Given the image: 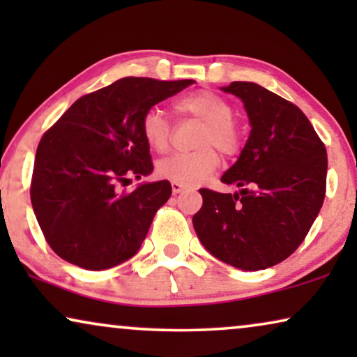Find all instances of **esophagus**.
Returning <instances> with one entry per match:
<instances>
[{
	"mask_svg": "<svg viewBox=\"0 0 357 357\" xmlns=\"http://www.w3.org/2000/svg\"><path fill=\"white\" fill-rule=\"evenodd\" d=\"M185 190H187V187H185L183 183L172 182V192H174V195H178V193H182V192H185Z\"/></svg>",
	"mask_w": 357,
	"mask_h": 357,
	"instance_id": "obj_1",
	"label": "esophagus"
}]
</instances>
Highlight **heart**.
I'll return each instance as SVG.
<instances>
[{"label":"heart","mask_w":357,"mask_h":357,"mask_svg":"<svg viewBox=\"0 0 357 357\" xmlns=\"http://www.w3.org/2000/svg\"><path fill=\"white\" fill-rule=\"evenodd\" d=\"M178 114L203 121L199 130L198 149L190 153H175L158 162V174L162 178L183 185L203 182L219 164V149L224 155H234L242 146V131L234 120V109L227 100L211 91H198L175 102ZM141 133L146 143L158 153L170 144V123L162 110H146L141 119Z\"/></svg>","instance_id":"heart-1"}]
</instances>
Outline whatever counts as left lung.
I'll use <instances>...</instances> for the list:
<instances>
[{
    "label": "left lung",
    "instance_id": "1",
    "mask_svg": "<svg viewBox=\"0 0 357 357\" xmlns=\"http://www.w3.org/2000/svg\"><path fill=\"white\" fill-rule=\"evenodd\" d=\"M231 92L245 105L252 131L222 182L241 193L202 188L195 232L219 260L245 271L286 260L304 242L324 204L326 149L299 107L255 82Z\"/></svg>",
    "mask_w": 357,
    "mask_h": 357
}]
</instances>
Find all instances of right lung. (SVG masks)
I'll return each instance as SVG.
<instances>
[{
	"instance_id": "obj_1",
	"label": "right lung",
	"mask_w": 357,
	"mask_h": 357,
	"mask_svg": "<svg viewBox=\"0 0 357 357\" xmlns=\"http://www.w3.org/2000/svg\"><path fill=\"white\" fill-rule=\"evenodd\" d=\"M193 82L123 77L79 97L45 131L33 162L31 202L58 257L99 271L139 250L172 187L160 180L119 192V185L154 169L141 133L144 112Z\"/></svg>"
}]
</instances>
